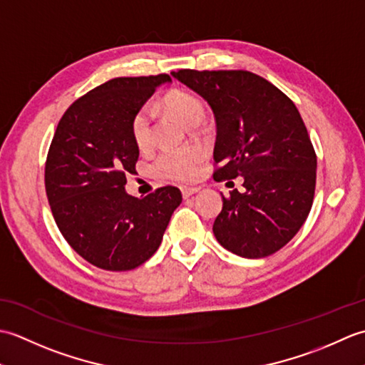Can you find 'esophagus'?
I'll list each match as a JSON object with an SVG mask.
<instances>
[{
    "label": "esophagus",
    "mask_w": 365,
    "mask_h": 365,
    "mask_svg": "<svg viewBox=\"0 0 365 365\" xmlns=\"http://www.w3.org/2000/svg\"><path fill=\"white\" fill-rule=\"evenodd\" d=\"M199 190L197 188H187V187H185V188H182V196L185 197V199H188L190 196H192V195H196V192H197Z\"/></svg>",
    "instance_id": "1"
}]
</instances>
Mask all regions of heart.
<instances>
[{
    "label": "heart",
    "instance_id": "b5f03b06",
    "mask_svg": "<svg viewBox=\"0 0 365 365\" xmlns=\"http://www.w3.org/2000/svg\"><path fill=\"white\" fill-rule=\"evenodd\" d=\"M166 110L188 127H196L205 114L204 102L196 94L185 89H175L163 100ZM130 131L139 149H145L152 141V113L150 108L139 106L131 115ZM205 158L204 150L197 145L183 149L163 150L155 160L153 169L158 177L173 182H191L199 174V168Z\"/></svg>",
    "mask_w": 365,
    "mask_h": 365
}]
</instances>
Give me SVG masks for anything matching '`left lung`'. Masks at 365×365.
<instances>
[{
    "label": "left lung",
    "instance_id": "left-lung-1",
    "mask_svg": "<svg viewBox=\"0 0 365 365\" xmlns=\"http://www.w3.org/2000/svg\"><path fill=\"white\" fill-rule=\"evenodd\" d=\"M173 76L212 106L218 166L213 177L245 180V192L222 196L216 240L240 257L274 254L298 234L315 195L317 155L298 108L247 71L180 68Z\"/></svg>",
    "mask_w": 365,
    "mask_h": 365
}]
</instances>
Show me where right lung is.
<instances>
[{
	"instance_id": "add662e5",
	"label": "right lung",
	"mask_w": 365,
	"mask_h": 365,
	"mask_svg": "<svg viewBox=\"0 0 365 365\" xmlns=\"http://www.w3.org/2000/svg\"><path fill=\"white\" fill-rule=\"evenodd\" d=\"M169 75L120 76L67 108L45 161V191L67 243L92 265L127 271L149 260L182 192L161 187L141 199L125 192L139 149L130 120Z\"/></svg>"
}]
</instances>
